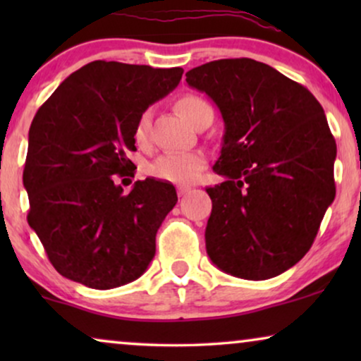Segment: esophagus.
<instances>
[{"instance_id": "obj_1", "label": "esophagus", "mask_w": 361, "mask_h": 361, "mask_svg": "<svg viewBox=\"0 0 361 361\" xmlns=\"http://www.w3.org/2000/svg\"><path fill=\"white\" fill-rule=\"evenodd\" d=\"M187 192H189V189H187V187H177V195L179 197H185L187 195Z\"/></svg>"}]
</instances>
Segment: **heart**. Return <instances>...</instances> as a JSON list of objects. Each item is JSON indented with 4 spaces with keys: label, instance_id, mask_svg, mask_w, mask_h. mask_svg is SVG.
I'll return each mask as SVG.
<instances>
[{
    "label": "heart",
    "instance_id": "b5f03b06",
    "mask_svg": "<svg viewBox=\"0 0 361 361\" xmlns=\"http://www.w3.org/2000/svg\"><path fill=\"white\" fill-rule=\"evenodd\" d=\"M177 110L180 115L190 123L192 126L200 120L205 113H210L212 108L202 97L197 95H184L176 103ZM214 113V111H212ZM149 125H151V110L147 108L137 116L133 128V137L140 147H146L149 142ZM205 156L202 152H166L161 154L149 164L147 172L152 177L167 182H176V184H187V182L195 180L200 172L205 169Z\"/></svg>",
    "mask_w": 361,
    "mask_h": 361
}]
</instances>
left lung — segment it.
Returning a JSON list of instances; mask_svg holds the SVG:
<instances>
[{"label": "left lung", "mask_w": 361, "mask_h": 361, "mask_svg": "<svg viewBox=\"0 0 361 361\" xmlns=\"http://www.w3.org/2000/svg\"><path fill=\"white\" fill-rule=\"evenodd\" d=\"M185 82L212 98L225 123L207 189V255L241 279L279 276L302 259L335 199L337 145L307 88L253 59L192 68Z\"/></svg>", "instance_id": "obj_1"}]
</instances>
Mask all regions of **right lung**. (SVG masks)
I'll use <instances>...</instances> for the list:
<instances>
[{
    "instance_id": "add662e5",
    "label": "right lung",
    "mask_w": 361,
    "mask_h": 361,
    "mask_svg": "<svg viewBox=\"0 0 361 361\" xmlns=\"http://www.w3.org/2000/svg\"><path fill=\"white\" fill-rule=\"evenodd\" d=\"M180 67L95 61L68 75L29 128L23 184L27 224L54 268L92 289L140 278L156 255V233L177 204L172 184L133 176L137 116L179 85Z\"/></svg>"
}]
</instances>
